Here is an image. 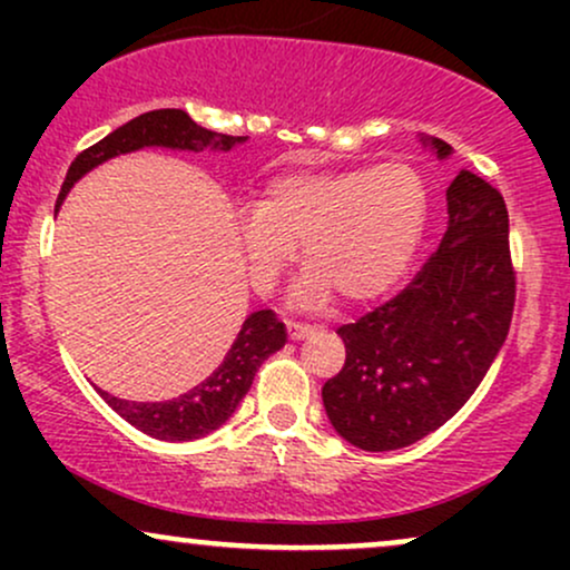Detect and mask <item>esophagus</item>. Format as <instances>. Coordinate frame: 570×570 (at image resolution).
I'll use <instances>...</instances> for the list:
<instances>
[{"label":"esophagus","instance_id":"1","mask_svg":"<svg viewBox=\"0 0 570 570\" xmlns=\"http://www.w3.org/2000/svg\"><path fill=\"white\" fill-rule=\"evenodd\" d=\"M286 330H289L292 340H305V337H311L313 332H316V326L299 324V322H286Z\"/></svg>","mask_w":570,"mask_h":570}]
</instances>
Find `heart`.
I'll return each mask as SVG.
<instances>
[{"mask_svg":"<svg viewBox=\"0 0 570 570\" xmlns=\"http://www.w3.org/2000/svg\"><path fill=\"white\" fill-rule=\"evenodd\" d=\"M429 206L426 179L404 160L292 171L273 176L259 200L240 208L235 233L259 294L273 292L303 244L307 271L294 286L297 305H326L335 294L367 303L407 273L426 233Z\"/></svg>","mask_w":570,"mask_h":570,"instance_id":"1","label":"heart"}]
</instances>
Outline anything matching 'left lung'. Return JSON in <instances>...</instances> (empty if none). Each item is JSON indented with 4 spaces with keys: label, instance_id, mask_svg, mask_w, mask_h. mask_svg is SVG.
I'll return each instance as SVG.
<instances>
[{
    "label": "left lung",
    "instance_id": "obj_1",
    "mask_svg": "<svg viewBox=\"0 0 570 570\" xmlns=\"http://www.w3.org/2000/svg\"><path fill=\"white\" fill-rule=\"evenodd\" d=\"M444 160L453 147L421 139ZM514 267L501 193L472 171L448 187L434 257L389 303L343 324L345 364L322 399L345 442L399 450L448 423L488 375L509 335Z\"/></svg>",
    "mask_w": 570,
    "mask_h": 570
}]
</instances>
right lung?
<instances>
[{
	"mask_svg": "<svg viewBox=\"0 0 570 570\" xmlns=\"http://www.w3.org/2000/svg\"><path fill=\"white\" fill-rule=\"evenodd\" d=\"M246 136H227L217 130L200 128L181 109H153L144 112L134 120L104 136L94 147L82 149L75 160H71L67 179L61 185L56 206H61L63 198L77 179L94 171L104 160L117 158V155L136 153L141 147H168V149H189V153H200V149H233L235 144H244ZM286 343V326L278 322L273 311H257L246 318L240 326L238 337L233 340L230 351L219 362V367L208 377L189 389L187 394L168 399V402H128V399H117L107 391L96 389L104 402L112 407L117 415L126 417L130 426H136L144 434L155 436V440L166 442H189L200 440V436L212 434L219 429L227 417L233 415L240 399L252 389L254 375H257L259 364L265 362L271 353L284 348Z\"/></svg>",
	"mask_w": 570,
	"mask_h": 570,
	"instance_id": "obj_1",
	"label": "right lung"
}]
</instances>
